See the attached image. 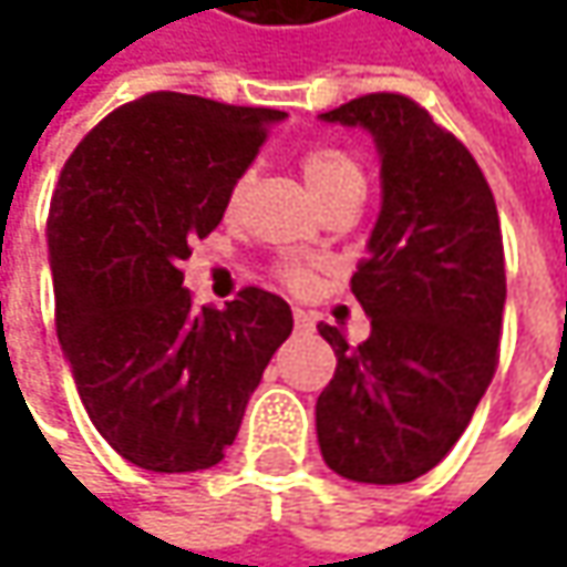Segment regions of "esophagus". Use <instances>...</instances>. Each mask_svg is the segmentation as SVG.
I'll use <instances>...</instances> for the list:
<instances>
[{
  "label": "esophagus",
  "instance_id": "34e87169",
  "mask_svg": "<svg viewBox=\"0 0 567 567\" xmlns=\"http://www.w3.org/2000/svg\"><path fill=\"white\" fill-rule=\"evenodd\" d=\"M293 324L299 334H309V331L316 328V324H312V316H309V312H302V309H293Z\"/></svg>",
  "mask_w": 567,
  "mask_h": 567
}]
</instances>
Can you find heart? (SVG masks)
I'll return each instance as SVG.
<instances>
[{
    "mask_svg": "<svg viewBox=\"0 0 567 567\" xmlns=\"http://www.w3.org/2000/svg\"><path fill=\"white\" fill-rule=\"evenodd\" d=\"M299 166H302V176H306V183L312 186V192H316L321 205L334 202L343 192L362 188V183H365V179H362L360 161H357L350 151L338 147V144H316V147L302 151ZM249 169L239 173V176L233 179V186H229L227 195L229 207H239V202H243L246 192H249ZM277 277H280L287 287L302 290V287L309 284V277H312V268H309L306 261H280V265H277Z\"/></svg>",
    "mask_w": 567,
    "mask_h": 567,
    "instance_id": "heart-1",
    "label": "heart"
}]
</instances>
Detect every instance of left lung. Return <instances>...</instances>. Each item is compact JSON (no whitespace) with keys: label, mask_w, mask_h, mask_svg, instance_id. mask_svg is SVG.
Segmentation results:
<instances>
[{"label":"left lung","mask_w":567,"mask_h":567,"mask_svg":"<svg viewBox=\"0 0 567 567\" xmlns=\"http://www.w3.org/2000/svg\"><path fill=\"white\" fill-rule=\"evenodd\" d=\"M321 120L372 132L381 214L350 280L372 334L350 343L343 328L318 324L338 357L316 403L318 445L353 483H410L464 435L498 365V210L464 142L416 100L365 94Z\"/></svg>","instance_id":"8db88e82"}]
</instances>
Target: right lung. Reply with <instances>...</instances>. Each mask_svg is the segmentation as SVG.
<instances>
[{"label":"right lung","mask_w":567,"mask_h":567,"mask_svg":"<svg viewBox=\"0 0 567 567\" xmlns=\"http://www.w3.org/2000/svg\"><path fill=\"white\" fill-rule=\"evenodd\" d=\"M280 120L154 91L97 122L59 173L47 220L55 334L91 423L135 467L220 464L293 331L280 296L246 287L227 309L195 306L179 271Z\"/></svg>","instance_id":"obj_1"}]
</instances>
